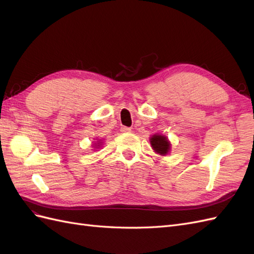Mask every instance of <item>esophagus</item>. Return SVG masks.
Listing matches in <instances>:
<instances>
[{
  "label": "esophagus",
  "instance_id": "esophagus-1",
  "mask_svg": "<svg viewBox=\"0 0 254 254\" xmlns=\"http://www.w3.org/2000/svg\"><path fill=\"white\" fill-rule=\"evenodd\" d=\"M130 130H131V129H130L129 127H126V126L121 127V132H129Z\"/></svg>",
  "mask_w": 254,
  "mask_h": 254
}]
</instances>
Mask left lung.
Masks as SVG:
<instances>
[{
    "mask_svg": "<svg viewBox=\"0 0 254 254\" xmlns=\"http://www.w3.org/2000/svg\"><path fill=\"white\" fill-rule=\"evenodd\" d=\"M150 143H151L153 150L160 153V155H166L171 147V144H170V142H168V140L165 136L161 135V134L160 135L159 134L152 135L150 139Z\"/></svg>",
    "mask_w": 254,
    "mask_h": 254,
    "instance_id": "1",
    "label": "left lung"
}]
</instances>
